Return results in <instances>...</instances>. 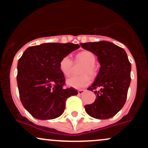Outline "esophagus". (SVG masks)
I'll return each mask as SVG.
<instances>
[{"instance_id": "1", "label": "esophagus", "mask_w": 148, "mask_h": 148, "mask_svg": "<svg viewBox=\"0 0 148 148\" xmlns=\"http://www.w3.org/2000/svg\"><path fill=\"white\" fill-rule=\"evenodd\" d=\"M85 92V89H80V90H78V94H79V95H82V94H84Z\"/></svg>"}]
</instances>
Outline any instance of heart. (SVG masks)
I'll list each match as a JSON object with an SVG mask.
<instances>
[{"label":"heart","mask_w":148,"mask_h":148,"mask_svg":"<svg viewBox=\"0 0 148 148\" xmlns=\"http://www.w3.org/2000/svg\"><path fill=\"white\" fill-rule=\"evenodd\" d=\"M95 56L89 50H82L76 54L74 62L76 64H84L80 69V76H74L66 81L69 86L77 89L86 87L90 83V77H94L97 74V68L95 62ZM74 64L69 56H64L60 62V69L63 75L66 77L71 76L74 69Z\"/></svg>","instance_id":"b5f03b06"}]
</instances>
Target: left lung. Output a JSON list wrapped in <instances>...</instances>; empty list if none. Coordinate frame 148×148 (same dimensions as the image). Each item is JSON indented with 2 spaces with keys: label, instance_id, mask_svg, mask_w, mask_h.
<instances>
[{
  "label": "left lung",
  "instance_id": "left-lung-1",
  "mask_svg": "<svg viewBox=\"0 0 148 148\" xmlns=\"http://www.w3.org/2000/svg\"><path fill=\"white\" fill-rule=\"evenodd\" d=\"M81 45L98 57L100 64L95 82L88 88L94 90L97 98L93 103L85 105L86 112L95 119H110L126 103L131 83V63L125 50L110 42H88Z\"/></svg>",
  "mask_w": 148,
  "mask_h": 148
}]
</instances>
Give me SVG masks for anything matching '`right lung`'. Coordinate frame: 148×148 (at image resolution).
<instances>
[{
	"label": "right lung",
	"instance_id": "1",
	"mask_svg": "<svg viewBox=\"0 0 148 148\" xmlns=\"http://www.w3.org/2000/svg\"><path fill=\"white\" fill-rule=\"evenodd\" d=\"M79 48L72 43H43L29 47L19 58L17 75L19 98L36 119L58 117L64 112L66 99L78 94L74 88H64L65 79L60 62Z\"/></svg>",
	"mask_w": 148,
	"mask_h": 148
}]
</instances>
